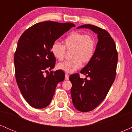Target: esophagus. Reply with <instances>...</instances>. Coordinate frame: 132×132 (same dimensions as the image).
Returning a JSON list of instances; mask_svg holds the SVG:
<instances>
[{
  "mask_svg": "<svg viewBox=\"0 0 132 132\" xmlns=\"http://www.w3.org/2000/svg\"><path fill=\"white\" fill-rule=\"evenodd\" d=\"M65 79L68 80L69 79V75L68 74H65Z\"/></svg>",
  "mask_w": 132,
  "mask_h": 132,
  "instance_id": "esophagus-1",
  "label": "esophagus"
}]
</instances>
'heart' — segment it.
Segmentation results:
<instances>
[{"instance_id": "1", "label": "heart", "mask_w": 132, "mask_h": 132, "mask_svg": "<svg viewBox=\"0 0 132 132\" xmlns=\"http://www.w3.org/2000/svg\"><path fill=\"white\" fill-rule=\"evenodd\" d=\"M66 50H72V60L59 63L57 67L66 73H72L81 68L82 63L87 64L91 61L95 50L94 37L89 33L74 31L65 38L64 45L55 42L51 46V54L58 61L64 60Z\"/></svg>"}]
</instances>
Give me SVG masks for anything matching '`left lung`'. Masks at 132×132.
<instances>
[{"label": "left lung", "instance_id": "8db88e82", "mask_svg": "<svg viewBox=\"0 0 132 132\" xmlns=\"http://www.w3.org/2000/svg\"><path fill=\"white\" fill-rule=\"evenodd\" d=\"M90 28L97 34L98 42L94 55L79 74L71 75V97L75 108L86 112L96 108L105 99L116 76L118 53L116 43L108 31L99 27L86 24L78 28ZM87 77H89L87 80Z\"/></svg>", "mask_w": 132, "mask_h": 132}]
</instances>
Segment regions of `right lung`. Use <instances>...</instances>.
Here are the masks:
<instances>
[{"label":"right lung","instance_id":"obj_1","mask_svg":"<svg viewBox=\"0 0 132 132\" xmlns=\"http://www.w3.org/2000/svg\"><path fill=\"white\" fill-rule=\"evenodd\" d=\"M75 27L72 23L40 22L28 28L20 37L14 54L15 79L23 97L31 107H47L57 84L64 81L63 71L47 72L54 68L56 63L51 46ZM45 72L48 74L46 76Z\"/></svg>","mask_w":132,"mask_h":132}]
</instances>
